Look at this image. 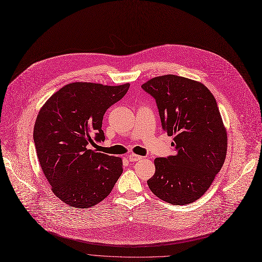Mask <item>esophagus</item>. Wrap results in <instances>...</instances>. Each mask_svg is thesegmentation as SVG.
<instances>
[{
  "label": "esophagus",
  "mask_w": 262,
  "mask_h": 262,
  "mask_svg": "<svg viewBox=\"0 0 262 262\" xmlns=\"http://www.w3.org/2000/svg\"><path fill=\"white\" fill-rule=\"evenodd\" d=\"M127 157H128L129 161H132V162H134V161H138V160L142 159V156H139V155H136V154H129V155H128Z\"/></svg>",
  "instance_id": "1"
}]
</instances>
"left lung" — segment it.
<instances>
[{"label": "left lung", "instance_id": "8db88e82", "mask_svg": "<svg viewBox=\"0 0 262 262\" xmlns=\"http://www.w3.org/2000/svg\"><path fill=\"white\" fill-rule=\"evenodd\" d=\"M142 89L156 101L163 130L174 136L175 154L154 160L147 181L153 193L173 205L199 200L223 167L227 135L216 101L195 80L173 74L154 77Z\"/></svg>", "mask_w": 262, "mask_h": 262}]
</instances>
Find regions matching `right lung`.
I'll list each match as a JSON object with an SVG mask.
<instances>
[{"mask_svg":"<svg viewBox=\"0 0 262 262\" xmlns=\"http://www.w3.org/2000/svg\"><path fill=\"white\" fill-rule=\"evenodd\" d=\"M128 88L71 82L40 109L34 126L40 166L54 194L71 207L89 208L102 202L123 172L121 158L88 145L105 140L103 117Z\"/></svg>","mask_w":262,"mask_h":262,"instance_id":"obj_1","label":"right lung"}]
</instances>
